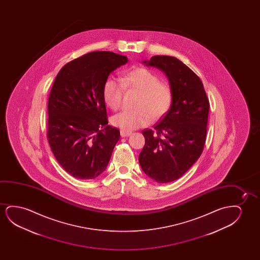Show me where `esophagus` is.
<instances>
[{"label":"esophagus","mask_w":260,"mask_h":260,"mask_svg":"<svg viewBox=\"0 0 260 260\" xmlns=\"http://www.w3.org/2000/svg\"><path fill=\"white\" fill-rule=\"evenodd\" d=\"M132 135V132H125V131H121V138H125V137H128V136Z\"/></svg>","instance_id":"34e87169"}]
</instances>
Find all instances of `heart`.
<instances>
[{"label":"heart","mask_w":260,"mask_h":260,"mask_svg":"<svg viewBox=\"0 0 260 260\" xmlns=\"http://www.w3.org/2000/svg\"><path fill=\"white\" fill-rule=\"evenodd\" d=\"M125 88L139 91L134 110H123L112 118V124L126 132L142 127L150 120H157L171 107L172 93L170 86L160 82L158 75L144 68L128 72L121 81L107 79L103 86V99L107 107L117 110Z\"/></svg>","instance_id":"b5f03b06"}]
</instances>
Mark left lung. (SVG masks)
<instances>
[{
    "label": "left lung",
    "instance_id": "1",
    "mask_svg": "<svg viewBox=\"0 0 260 260\" xmlns=\"http://www.w3.org/2000/svg\"><path fill=\"white\" fill-rule=\"evenodd\" d=\"M142 63L166 75L172 100L153 129L143 131L139 164L151 179L169 183L181 178L203 153L210 103L201 79L178 58L153 56Z\"/></svg>",
    "mask_w": 260,
    "mask_h": 260
}]
</instances>
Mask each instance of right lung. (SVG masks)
Segmentation results:
<instances>
[{
    "label": "right lung",
    "instance_id": "right-lung-1",
    "mask_svg": "<svg viewBox=\"0 0 260 260\" xmlns=\"http://www.w3.org/2000/svg\"><path fill=\"white\" fill-rule=\"evenodd\" d=\"M111 51H93L61 68L48 101L47 138L64 171L94 179L106 171L120 131L108 125L103 86L111 73L128 63Z\"/></svg>",
    "mask_w": 260,
    "mask_h": 260
}]
</instances>
